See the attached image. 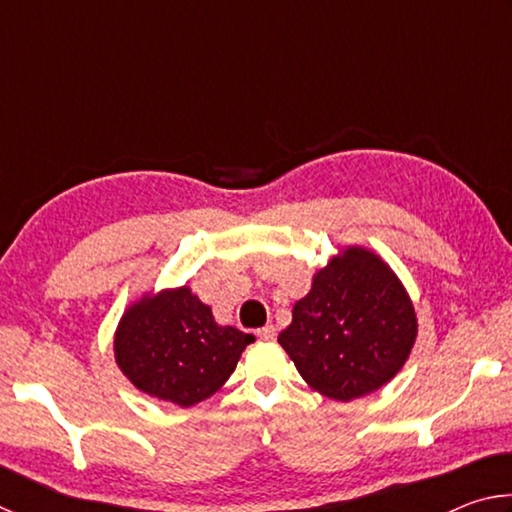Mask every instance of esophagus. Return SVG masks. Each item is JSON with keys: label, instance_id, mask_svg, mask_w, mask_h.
I'll use <instances>...</instances> for the list:
<instances>
[{"label": "esophagus", "instance_id": "1", "mask_svg": "<svg viewBox=\"0 0 512 512\" xmlns=\"http://www.w3.org/2000/svg\"><path fill=\"white\" fill-rule=\"evenodd\" d=\"M257 336L262 341H273L277 336V327L275 325H264L262 329H257Z\"/></svg>", "mask_w": 512, "mask_h": 512}]
</instances>
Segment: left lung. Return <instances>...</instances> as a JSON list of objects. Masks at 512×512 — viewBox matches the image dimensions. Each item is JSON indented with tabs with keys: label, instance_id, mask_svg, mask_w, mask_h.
I'll list each match as a JSON object with an SVG mask.
<instances>
[{
	"label": "left lung",
	"instance_id": "obj_1",
	"mask_svg": "<svg viewBox=\"0 0 512 512\" xmlns=\"http://www.w3.org/2000/svg\"><path fill=\"white\" fill-rule=\"evenodd\" d=\"M415 334L418 320L395 273L368 250L348 248L316 273L277 341L311 388L348 402L395 377Z\"/></svg>",
	"mask_w": 512,
	"mask_h": 512
}]
</instances>
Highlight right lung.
<instances>
[{"label":"right lung","instance_id":"1","mask_svg":"<svg viewBox=\"0 0 512 512\" xmlns=\"http://www.w3.org/2000/svg\"><path fill=\"white\" fill-rule=\"evenodd\" d=\"M253 341L237 327L216 325L212 309L183 287L146 296L126 311L115 357L140 391L194 406L219 391Z\"/></svg>","mask_w":512,"mask_h":512}]
</instances>
